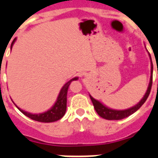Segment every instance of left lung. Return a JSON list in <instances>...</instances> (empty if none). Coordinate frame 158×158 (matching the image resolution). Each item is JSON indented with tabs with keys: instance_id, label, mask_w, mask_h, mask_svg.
I'll return each instance as SVG.
<instances>
[{
	"instance_id": "1",
	"label": "left lung",
	"mask_w": 158,
	"mask_h": 158,
	"mask_svg": "<svg viewBox=\"0 0 158 158\" xmlns=\"http://www.w3.org/2000/svg\"><path fill=\"white\" fill-rule=\"evenodd\" d=\"M150 57V60H151V76H150V81L149 84H148V87L147 91L145 93L144 96L143 97V98L140 100L139 102H138L136 105H135L132 107L128 108V109H125V110H115V109H112V108H110L105 106L104 104H102L101 102H99L98 100H97L94 98L89 94V97L92 100V102L94 104V106L95 108V110L97 111V113L101 117L104 118L106 120H121V119H124V118L128 117L129 115H132L133 113H135L136 110H138L139 109L142 105L144 103L146 100H147L148 97L149 95L150 91H151V88H152V59H151V56L148 53Z\"/></svg>"
}]
</instances>
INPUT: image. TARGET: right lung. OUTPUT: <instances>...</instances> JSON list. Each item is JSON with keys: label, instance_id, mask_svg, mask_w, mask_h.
Instances as JSON below:
<instances>
[{"label": "right lung", "instance_id": "right-lung-1", "mask_svg": "<svg viewBox=\"0 0 158 158\" xmlns=\"http://www.w3.org/2000/svg\"><path fill=\"white\" fill-rule=\"evenodd\" d=\"M15 39H14V41L11 43L10 48L12 49L14 43L15 42ZM79 79L78 77H74L72 79H70L69 81L63 85L60 90L59 92V94L56 98V100L55 102V103L53 104L52 106L48 109V110H46L44 112H39V113H32L29 111H26L24 110H22L21 108L15 104L16 106V107L18 108L19 110H20L21 112L23 113V115H25L26 116H28V118H30L32 120H36V121H39V122H44V123H49V122H54L56 120L61 119L64 115L65 114L66 111V102H67V92H68V89L70 83L74 80H77Z\"/></svg>", "mask_w": 158, "mask_h": 158}]
</instances>
